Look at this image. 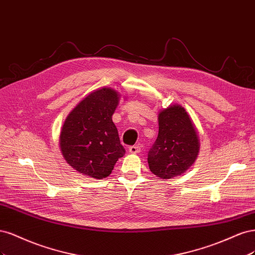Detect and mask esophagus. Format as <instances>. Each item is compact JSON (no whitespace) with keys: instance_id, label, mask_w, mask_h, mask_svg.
<instances>
[{"instance_id":"34e87169","label":"esophagus","mask_w":255,"mask_h":255,"mask_svg":"<svg viewBox=\"0 0 255 255\" xmlns=\"http://www.w3.org/2000/svg\"><path fill=\"white\" fill-rule=\"evenodd\" d=\"M129 152L130 153H138L139 151H141V148H139V146L138 145H133V146H130L129 147Z\"/></svg>"}]
</instances>
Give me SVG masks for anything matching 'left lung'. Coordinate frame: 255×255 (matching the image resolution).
<instances>
[{"mask_svg":"<svg viewBox=\"0 0 255 255\" xmlns=\"http://www.w3.org/2000/svg\"><path fill=\"white\" fill-rule=\"evenodd\" d=\"M159 133L148 152L152 174L171 179L190 168L199 153V137L193 121L180 105H172L159 113Z\"/></svg>","mask_w":255,"mask_h":255,"instance_id":"left-lung-1","label":"left lung"}]
</instances>
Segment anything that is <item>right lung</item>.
Masks as SVG:
<instances>
[{"label": "right lung", "mask_w": 255, "mask_h": 255, "mask_svg": "<svg viewBox=\"0 0 255 255\" xmlns=\"http://www.w3.org/2000/svg\"><path fill=\"white\" fill-rule=\"evenodd\" d=\"M119 101L116 90L98 89L65 119L59 139L61 152L79 174L95 179L108 177L117 161L125 154L112 122Z\"/></svg>", "instance_id": "right-lung-1"}]
</instances>
